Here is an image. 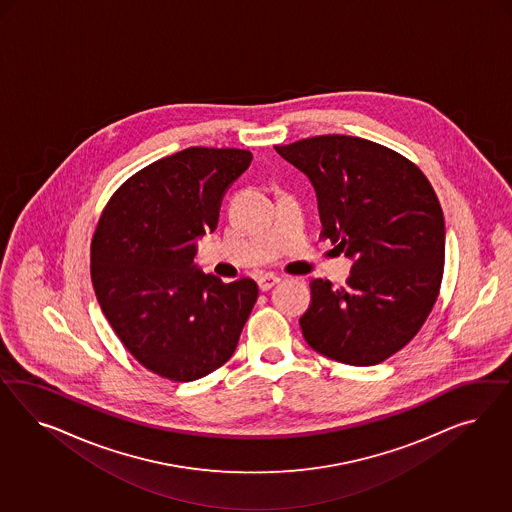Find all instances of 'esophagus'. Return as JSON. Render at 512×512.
Returning <instances> with one entry per match:
<instances>
[{
  "label": "esophagus",
  "mask_w": 512,
  "mask_h": 512,
  "mask_svg": "<svg viewBox=\"0 0 512 512\" xmlns=\"http://www.w3.org/2000/svg\"><path fill=\"white\" fill-rule=\"evenodd\" d=\"M278 283V276H263V278H259V281H257V285H259L261 291H270V289H272L274 285H278Z\"/></svg>",
  "instance_id": "1"
}]
</instances>
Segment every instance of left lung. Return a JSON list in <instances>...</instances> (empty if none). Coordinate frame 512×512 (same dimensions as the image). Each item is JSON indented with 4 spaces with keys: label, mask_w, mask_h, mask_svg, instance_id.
Returning a JSON list of instances; mask_svg holds the SVG:
<instances>
[{
    "label": "left lung",
    "mask_w": 512,
    "mask_h": 512,
    "mask_svg": "<svg viewBox=\"0 0 512 512\" xmlns=\"http://www.w3.org/2000/svg\"><path fill=\"white\" fill-rule=\"evenodd\" d=\"M274 148L308 176L323 238L353 261L347 287L311 281L304 340L343 364H379L413 340L437 300L445 219L435 191L419 167L372 140L321 135Z\"/></svg>",
    "instance_id": "1"
}]
</instances>
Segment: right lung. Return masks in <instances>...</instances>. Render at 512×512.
Segmentation results:
<instances>
[{
    "label": "right lung",
    "instance_id": "right-lung-1",
    "mask_svg": "<svg viewBox=\"0 0 512 512\" xmlns=\"http://www.w3.org/2000/svg\"><path fill=\"white\" fill-rule=\"evenodd\" d=\"M249 163L248 150L186 148L131 176L99 219L97 302L127 351L161 377L186 383L223 366L255 306L253 279L223 283L193 263Z\"/></svg>",
    "mask_w": 512,
    "mask_h": 512
}]
</instances>
